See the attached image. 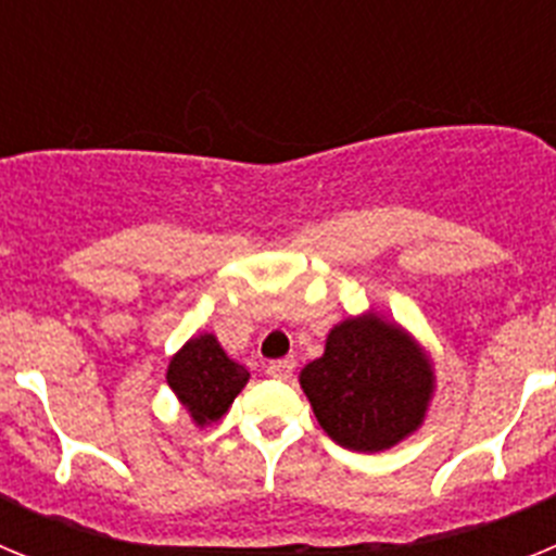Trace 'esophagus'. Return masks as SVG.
Here are the masks:
<instances>
[{"label":"esophagus","mask_w":556,"mask_h":556,"mask_svg":"<svg viewBox=\"0 0 556 556\" xmlns=\"http://www.w3.org/2000/svg\"><path fill=\"white\" fill-rule=\"evenodd\" d=\"M294 372V358H278V362H269L267 376L278 378V381H287Z\"/></svg>","instance_id":"obj_1"}]
</instances>
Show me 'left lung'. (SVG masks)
<instances>
[{
  "label": "left lung",
  "mask_w": 556,
  "mask_h": 556,
  "mask_svg": "<svg viewBox=\"0 0 556 556\" xmlns=\"http://www.w3.org/2000/svg\"><path fill=\"white\" fill-rule=\"evenodd\" d=\"M434 381L424 345L378 312L337 323L323 356L301 370L323 431L342 448L365 454L404 443L424 426Z\"/></svg>",
  "instance_id": "8db88e82"
}]
</instances>
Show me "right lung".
<instances>
[{"label":"right lung","mask_w":556,"mask_h":556,"mask_svg":"<svg viewBox=\"0 0 556 556\" xmlns=\"http://www.w3.org/2000/svg\"><path fill=\"white\" fill-rule=\"evenodd\" d=\"M248 378V367L233 362L208 331L194 333L166 367V384L200 429L217 424L244 390Z\"/></svg>","instance_id":"1"}]
</instances>
